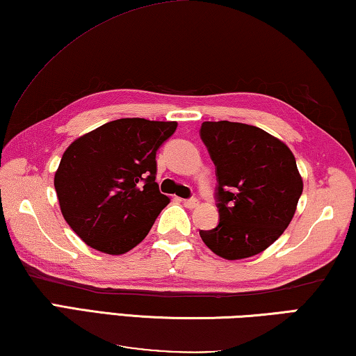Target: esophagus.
Returning a JSON list of instances; mask_svg holds the SVG:
<instances>
[{
	"mask_svg": "<svg viewBox=\"0 0 356 356\" xmlns=\"http://www.w3.org/2000/svg\"><path fill=\"white\" fill-rule=\"evenodd\" d=\"M200 204V201L196 198H191V200H184V206L187 209H195L196 206Z\"/></svg>",
	"mask_w": 356,
	"mask_h": 356,
	"instance_id": "1",
	"label": "esophagus"
}]
</instances>
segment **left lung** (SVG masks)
Masks as SVG:
<instances>
[{
    "label": "left lung",
    "instance_id": "1",
    "mask_svg": "<svg viewBox=\"0 0 356 356\" xmlns=\"http://www.w3.org/2000/svg\"><path fill=\"white\" fill-rule=\"evenodd\" d=\"M201 139L217 172L216 228L200 236L216 255H258L289 227L302 193L295 155L264 129L238 122H202Z\"/></svg>",
    "mask_w": 356,
    "mask_h": 356
}]
</instances>
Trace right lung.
<instances>
[{"instance_id":"obj_1","label":"right lung","mask_w":356,"mask_h":356,"mask_svg":"<svg viewBox=\"0 0 356 356\" xmlns=\"http://www.w3.org/2000/svg\"><path fill=\"white\" fill-rule=\"evenodd\" d=\"M176 122L118 118L77 138L54 185L61 213L87 245L122 255L149 234L169 198L160 193L156 150Z\"/></svg>"}]
</instances>
